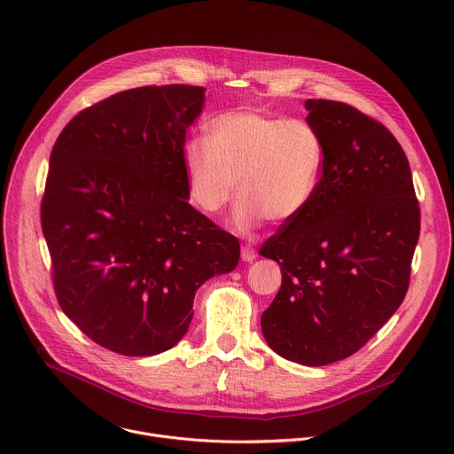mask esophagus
<instances>
[{"mask_svg":"<svg viewBox=\"0 0 454 454\" xmlns=\"http://www.w3.org/2000/svg\"><path fill=\"white\" fill-rule=\"evenodd\" d=\"M240 256H242V262L251 263V262H254V260H256L258 253H256V249H254V247H251V246H242Z\"/></svg>","mask_w":454,"mask_h":454,"instance_id":"1","label":"esophagus"}]
</instances>
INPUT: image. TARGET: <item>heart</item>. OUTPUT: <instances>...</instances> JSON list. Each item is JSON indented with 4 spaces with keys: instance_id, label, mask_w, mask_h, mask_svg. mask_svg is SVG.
<instances>
[{
    "instance_id": "obj_1",
    "label": "heart",
    "mask_w": 454,
    "mask_h": 454,
    "mask_svg": "<svg viewBox=\"0 0 454 454\" xmlns=\"http://www.w3.org/2000/svg\"><path fill=\"white\" fill-rule=\"evenodd\" d=\"M187 185L205 212H219L235 194V226L253 230L263 217L290 223L317 196L325 168L320 132L304 120L256 109L230 111L182 150Z\"/></svg>"
}]
</instances>
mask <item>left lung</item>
<instances>
[{"instance_id":"1","label":"left lung","mask_w":454,"mask_h":454,"mask_svg":"<svg viewBox=\"0 0 454 454\" xmlns=\"http://www.w3.org/2000/svg\"><path fill=\"white\" fill-rule=\"evenodd\" d=\"M325 168L311 205L260 249L281 267L262 315L267 345L302 366H325L364 347L405 299L421 214L396 137L356 107L309 98Z\"/></svg>"}]
</instances>
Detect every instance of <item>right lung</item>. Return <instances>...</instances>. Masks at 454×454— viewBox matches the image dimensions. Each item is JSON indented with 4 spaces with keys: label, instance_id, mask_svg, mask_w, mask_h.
Segmentation results:
<instances>
[{
    "label": "right lung",
    "instance_id": "obj_1",
    "mask_svg": "<svg viewBox=\"0 0 454 454\" xmlns=\"http://www.w3.org/2000/svg\"><path fill=\"white\" fill-rule=\"evenodd\" d=\"M203 107L201 86L125 90L72 118L51 152L40 214L56 297L111 352L173 348L198 288L240 260L187 201L182 150Z\"/></svg>",
    "mask_w": 454,
    "mask_h": 454
}]
</instances>
